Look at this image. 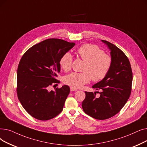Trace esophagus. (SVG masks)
Here are the masks:
<instances>
[{
    "label": "esophagus",
    "instance_id": "1",
    "mask_svg": "<svg viewBox=\"0 0 147 147\" xmlns=\"http://www.w3.org/2000/svg\"><path fill=\"white\" fill-rule=\"evenodd\" d=\"M70 89H71V92H74V91H76V90H77V89L75 88H74V87H70Z\"/></svg>",
    "mask_w": 147,
    "mask_h": 147
}]
</instances>
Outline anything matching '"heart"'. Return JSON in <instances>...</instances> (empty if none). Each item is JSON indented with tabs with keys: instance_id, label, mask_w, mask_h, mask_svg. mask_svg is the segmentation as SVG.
Returning <instances> with one entry per match:
<instances>
[{
	"instance_id": "b5f03b06",
	"label": "heart",
	"mask_w": 147,
	"mask_h": 147,
	"mask_svg": "<svg viewBox=\"0 0 147 147\" xmlns=\"http://www.w3.org/2000/svg\"><path fill=\"white\" fill-rule=\"evenodd\" d=\"M78 56L86 63L82 73L72 72L66 75L64 82L74 88H79L88 83L90 79L93 81H99L105 77L112 65L109 55L97 46L87 44L81 47L77 51ZM72 55L70 53H65L60 60L61 67L67 72L71 70L72 63Z\"/></svg>"
}]
</instances>
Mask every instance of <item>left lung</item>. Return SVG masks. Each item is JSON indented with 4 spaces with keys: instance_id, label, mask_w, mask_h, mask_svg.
Instances as JSON below:
<instances>
[{
    "instance_id": "8db88e82",
    "label": "left lung",
    "mask_w": 147,
    "mask_h": 147,
    "mask_svg": "<svg viewBox=\"0 0 147 147\" xmlns=\"http://www.w3.org/2000/svg\"><path fill=\"white\" fill-rule=\"evenodd\" d=\"M101 41L110 51L112 65L105 77L92 86L101 91L100 96L96 97V92H85L86 98L82 103L85 113L97 120L108 119L119 113L129 98L133 80L126 55L115 45Z\"/></svg>"
}]
</instances>
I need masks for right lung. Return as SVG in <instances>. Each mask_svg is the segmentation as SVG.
<instances>
[{
    "label": "right lung",
    "instance_id": "add662e5",
    "mask_svg": "<svg viewBox=\"0 0 147 147\" xmlns=\"http://www.w3.org/2000/svg\"><path fill=\"white\" fill-rule=\"evenodd\" d=\"M75 44L59 39H48L29 48L21 59L17 69V95L24 109L39 120L58 115L70 92L67 85L49 91L58 81L60 60Z\"/></svg>",
    "mask_w": 147,
    "mask_h": 147
}]
</instances>
